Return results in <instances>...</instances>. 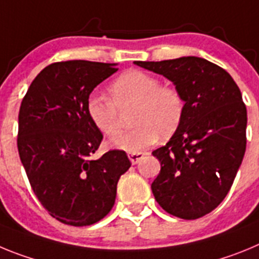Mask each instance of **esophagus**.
Listing matches in <instances>:
<instances>
[{"label":"esophagus","instance_id":"esophagus-1","mask_svg":"<svg viewBox=\"0 0 259 259\" xmlns=\"http://www.w3.org/2000/svg\"><path fill=\"white\" fill-rule=\"evenodd\" d=\"M145 155V153L143 152H137V153H128V158H130V161L132 162V164H136L141 161Z\"/></svg>","mask_w":259,"mask_h":259}]
</instances>
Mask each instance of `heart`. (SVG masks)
<instances>
[{
  "label": "heart",
  "mask_w": 259,
  "mask_h": 259,
  "mask_svg": "<svg viewBox=\"0 0 259 259\" xmlns=\"http://www.w3.org/2000/svg\"><path fill=\"white\" fill-rule=\"evenodd\" d=\"M109 98L92 95L87 101V113L98 131L115 137L120 131L119 110L134 107L135 128L114 141L118 149L137 153L161 139L175 134L184 114V100L174 87L161 85L153 75L140 70H130L109 87Z\"/></svg>",
  "instance_id": "b5f03b06"
}]
</instances>
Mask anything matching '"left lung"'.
Here are the masks:
<instances>
[{"label": "left lung", "instance_id": "obj_1", "mask_svg": "<svg viewBox=\"0 0 259 259\" xmlns=\"http://www.w3.org/2000/svg\"><path fill=\"white\" fill-rule=\"evenodd\" d=\"M134 63L172 81L184 100L179 128L152 153L161 162L155 201L174 217L201 218L227 196L245 154L241 92L227 71L200 57Z\"/></svg>", "mask_w": 259, "mask_h": 259}]
</instances>
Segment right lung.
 I'll return each mask as SVG.
<instances>
[{
	"instance_id": "obj_1",
	"label": "right lung",
	"mask_w": 259,
	"mask_h": 259,
	"mask_svg": "<svg viewBox=\"0 0 259 259\" xmlns=\"http://www.w3.org/2000/svg\"><path fill=\"white\" fill-rule=\"evenodd\" d=\"M116 63L57 62L35 77L19 110L18 150L33 193L53 218L75 227L113 209L119 178L131 167L123 150L92 154L102 141L87 101Z\"/></svg>"
}]
</instances>
